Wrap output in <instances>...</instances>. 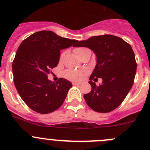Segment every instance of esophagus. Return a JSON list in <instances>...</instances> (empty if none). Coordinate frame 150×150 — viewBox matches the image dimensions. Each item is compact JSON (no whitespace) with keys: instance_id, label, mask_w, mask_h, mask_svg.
Segmentation results:
<instances>
[{"instance_id":"1","label":"esophagus","mask_w":150,"mask_h":150,"mask_svg":"<svg viewBox=\"0 0 150 150\" xmlns=\"http://www.w3.org/2000/svg\"><path fill=\"white\" fill-rule=\"evenodd\" d=\"M72 85H73V86H80L81 83H77V82H73L72 83Z\"/></svg>"}]
</instances>
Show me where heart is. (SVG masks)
Listing matches in <instances>:
<instances>
[{
  "label": "heart",
  "instance_id": "heart-1",
  "mask_svg": "<svg viewBox=\"0 0 150 150\" xmlns=\"http://www.w3.org/2000/svg\"><path fill=\"white\" fill-rule=\"evenodd\" d=\"M84 48H78L75 50V53L78 56L80 55L83 50ZM88 73V70L86 69H67L64 72V76L67 79L70 80L72 81H81L84 79L85 77Z\"/></svg>",
  "mask_w": 150,
  "mask_h": 150
}]
</instances>
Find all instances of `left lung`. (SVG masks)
<instances>
[{
    "label": "left lung",
    "mask_w": 150,
    "mask_h": 150,
    "mask_svg": "<svg viewBox=\"0 0 150 150\" xmlns=\"http://www.w3.org/2000/svg\"><path fill=\"white\" fill-rule=\"evenodd\" d=\"M73 47H86L96 54V64L88 82L91 91L83 96L86 103L98 112L112 111L134 84L137 64L131 46L120 38L103 35L77 40ZM97 77L103 79L99 86L91 81L96 82Z\"/></svg>",
    "instance_id": "1"
}]
</instances>
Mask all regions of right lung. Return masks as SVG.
<instances>
[{"mask_svg":"<svg viewBox=\"0 0 150 150\" xmlns=\"http://www.w3.org/2000/svg\"><path fill=\"white\" fill-rule=\"evenodd\" d=\"M76 42L43 30L33 33L19 45L12 63L13 83L31 110L47 114L62 105L72 85L64 78L52 82L48 74L58 64L60 51Z\"/></svg>","mask_w":150,"mask_h":150,"instance_id":"obj_1","label":"right lung"}]
</instances>
